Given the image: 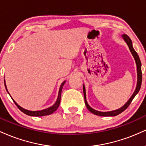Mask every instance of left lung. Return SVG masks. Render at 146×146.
<instances>
[{
    "instance_id": "obj_1",
    "label": "left lung",
    "mask_w": 146,
    "mask_h": 146,
    "mask_svg": "<svg viewBox=\"0 0 146 146\" xmlns=\"http://www.w3.org/2000/svg\"><path fill=\"white\" fill-rule=\"evenodd\" d=\"M122 38H123L125 42L127 43L128 44L129 49H130V52H131L132 55L133 56L134 58H135V62H136V64H137V87L136 89H135V92L132 94L131 96V98L129 99V100L121 108H119V109L115 110H113V111H109V112H100V111H98V110H94L93 108H92L88 104L86 101V90H85V87L84 85H83V92H84V102H85V104H86V108H88V110H89L90 112H91L92 113H93L94 115H98V116H103V117H108V116H116V115H118L119 114L121 113L122 112H123L124 110L126 109L129 106V105L130 104L132 100H133L134 98L135 97L137 93H139V91L141 86V82H142V73H141V63L138 54L136 51H135V49L133 48V46H132V43L131 40L129 37L127 36V35H123L122 36Z\"/></svg>"
}]
</instances>
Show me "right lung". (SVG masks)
Wrapping results in <instances>:
<instances>
[{
    "label": "right lung",
    "mask_w": 146,
    "mask_h": 146,
    "mask_svg": "<svg viewBox=\"0 0 146 146\" xmlns=\"http://www.w3.org/2000/svg\"><path fill=\"white\" fill-rule=\"evenodd\" d=\"M65 82H66V81L63 82L62 83V84L60 85V89H59V93H58V99H57L56 103H55L52 106L49 107V108H46V109L41 110H37V111H31V110H26V109H25V108H22L21 106H20L18 105V104L16 103V102H15L12 98H11V99H12V100H13V101H14V102L15 103V104L17 106L18 108H19V110H21V111L23 112V113H24L25 114H26V115H29V116L41 117V116H45V115H51V114H52L53 113H54V112L56 111L57 109H58V107H59V105H60V100H61L62 90L63 86H64V84ZM5 88H6L7 91V93H9V92H8V90H7V88L5 82ZM10 97H11V96H10Z\"/></svg>",
    "instance_id": "1"
}]
</instances>
